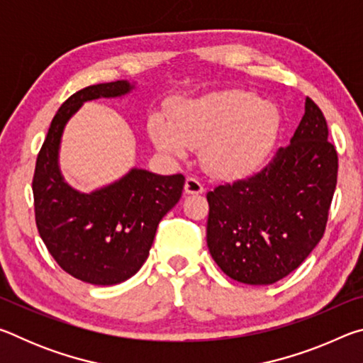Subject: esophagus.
I'll return each instance as SVG.
<instances>
[{
  "mask_svg": "<svg viewBox=\"0 0 363 363\" xmlns=\"http://www.w3.org/2000/svg\"><path fill=\"white\" fill-rule=\"evenodd\" d=\"M184 190H186V194H189V195H199V194L205 192V187H203V184L196 179V177H187Z\"/></svg>",
  "mask_w": 363,
  "mask_h": 363,
  "instance_id": "34e87169",
  "label": "esophagus"
}]
</instances>
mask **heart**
<instances>
[{"label": "heart", "mask_w": 363, "mask_h": 363, "mask_svg": "<svg viewBox=\"0 0 363 363\" xmlns=\"http://www.w3.org/2000/svg\"><path fill=\"white\" fill-rule=\"evenodd\" d=\"M280 115L272 104L248 91H224L179 104L173 123L153 115L149 134L158 150L184 157L200 149L208 173L218 177H242L261 167L272 150Z\"/></svg>", "instance_id": "obj_1"}]
</instances>
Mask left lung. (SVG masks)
I'll return each instance as SVG.
<instances>
[{"mask_svg":"<svg viewBox=\"0 0 363 363\" xmlns=\"http://www.w3.org/2000/svg\"><path fill=\"white\" fill-rule=\"evenodd\" d=\"M337 153L317 104L306 97L290 145L259 173L206 194L208 250L230 279L270 285L298 269L323 237Z\"/></svg>","mask_w":363,"mask_h":363,"instance_id":"1","label":"left lung"}]
</instances>
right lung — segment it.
I'll return each instance as SVG.
<instances>
[{
  "mask_svg": "<svg viewBox=\"0 0 363 363\" xmlns=\"http://www.w3.org/2000/svg\"><path fill=\"white\" fill-rule=\"evenodd\" d=\"M126 79L93 84L70 96L49 126L33 174L35 219L40 237L67 274L86 284L115 285L143 267L158 223L179 201L186 177L133 168L121 179L91 194L64 181L59 147L64 128L86 101L120 97Z\"/></svg>",
  "mask_w": 363,
  "mask_h": 363,
  "instance_id": "add662e5",
  "label": "right lung"
}]
</instances>
